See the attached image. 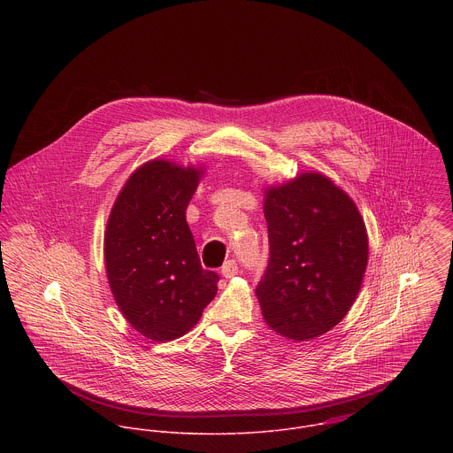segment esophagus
Wrapping results in <instances>:
<instances>
[{
  "instance_id": "obj_1",
  "label": "esophagus",
  "mask_w": 453,
  "mask_h": 453,
  "mask_svg": "<svg viewBox=\"0 0 453 453\" xmlns=\"http://www.w3.org/2000/svg\"><path fill=\"white\" fill-rule=\"evenodd\" d=\"M237 273H239V265H237L235 259H228V261L221 266V275H223L225 279H232V277H235Z\"/></svg>"
}]
</instances>
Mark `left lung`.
Listing matches in <instances>:
<instances>
[{"label":"left lung","instance_id":"1","mask_svg":"<svg viewBox=\"0 0 453 453\" xmlns=\"http://www.w3.org/2000/svg\"><path fill=\"white\" fill-rule=\"evenodd\" d=\"M270 258L257 286L265 323L305 342L352 307L368 265L365 221L342 188L319 173L265 190Z\"/></svg>","mask_w":453,"mask_h":453}]
</instances>
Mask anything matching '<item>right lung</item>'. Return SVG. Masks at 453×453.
Segmentation results:
<instances>
[{"mask_svg":"<svg viewBox=\"0 0 453 453\" xmlns=\"http://www.w3.org/2000/svg\"><path fill=\"white\" fill-rule=\"evenodd\" d=\"M202 167L155 158L130 174L108 218L106 273L130 326L153 342L188 333L218 291L187 223Z\"/></svg>","mask_w":453,"mask_h":453,"instance_id":"obj_1","label":"right lung"}]
</instances>
